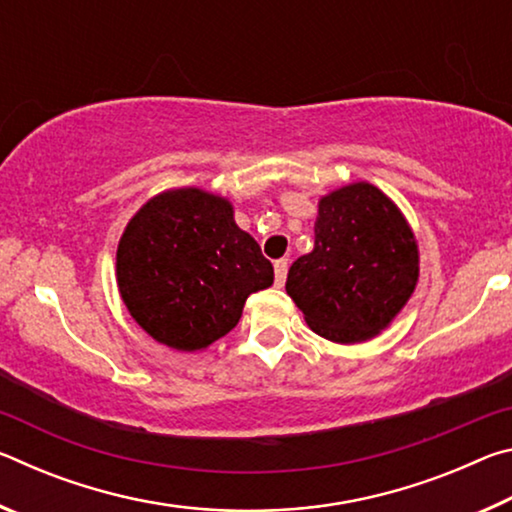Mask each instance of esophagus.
Masks as SVG:
<instances>
[{
  "mask_svg": "<svg viewBox=\"0 0 512 512\" xmlns=\"http://www.w3.org/2000/svg\"><path fill=\"white\" fill-rule=\"evenodd\" d=\"M287 273H289V259H277L275 262V284L277 287H282L284 280H287Z\"/></svg>",
  "mask_w": 512,
  "mask_h": 512,
  "instance_id": "1",
  "label": "esophagus"
}]
</instances>
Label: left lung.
<instances>
[{"mask_svg":"<svg viewBox=\"0 0 512 512\" xmlns=\"http://www.w3.org/2000/svg\"><path fill=\"white\" fill-rule=\"evenodd\" d=\"M314 250L289 268L287 293L318 336L363 343L393 323L420 275L411 225L370 183L318 201Z\"/></svg>","mask_w":512,"mask_h":512,"instance_id":"obj_1","label":"left lung"}]
</instances>
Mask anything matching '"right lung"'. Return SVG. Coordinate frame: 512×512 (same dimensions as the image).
Instances as JSON below:
<instances>
[{"instance_id":"right-lung-1","label":"right lung","mask_w":512,"mask_h":512,"mask_svg":"<svg viewBox=\"0 0 512 512\" xmlns=\"http://www.w3.org/2000/svg\"><path fill=\"white\" fill-rule=\"evenodd\" d=\"M273 264L235 223L228 198L198 187L146 201L117 246V287L146 334L180 352L205 350L239 323Z\"/></svg>"}]
</instances>
